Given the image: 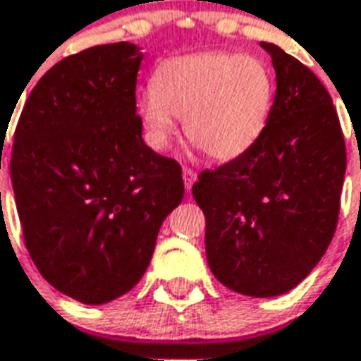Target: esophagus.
I'll return each instance as SVG.
<instances>
[{"instance_id":"1","label":"esophagus","mask_w":361,"mask_h":361,"mask_svg":"<svg viewBox=\"0 0 361 361\" xmlns=\"http://www.w3.org/2000/svg\"><path fill=\"white\" fill-rule=\"evenodd\" d=\"M195 181H197V173H195L193 168H183V183H185V189H188V191H191Z\"/></svg>"}]
</instances>
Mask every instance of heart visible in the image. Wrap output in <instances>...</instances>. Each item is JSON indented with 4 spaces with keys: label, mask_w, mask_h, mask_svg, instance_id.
<instances>
[{
    "label": "heart",
    "mask_w": 361,
    "mask_h": 361,
    "mask_svg": "<svg viewBox=\"0 0 361 361\" xmlns=\"http://www.w3.org/2000/svg\"><path fill=\"white\" fill-rule=\"evenodd\" d=\"M274 105L264 61L241 53H197L164 61L140 101L149 143L164 149L183 118L189 141L210 159L231 160L260 140Z\"/></svg>",
    "instance_id": "obj_1"
}]
</instances>
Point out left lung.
Listing matches in <instances>:
<instances>
[{
	"label": "left lung",
	"mask_w": 361,
	"mask_h": 361,
	"mask_svg": "<svg viewBox=\"0 0 361 361\" xmlns=\"http://www.w3.org/2000/svg\"><path fill=\"white\" fill-rule=\"evenodd\" d=\"M260 45L277 78L268 124L247 153L202 170L193 197L204 212L207 260L216 279L266 298L295 289L329 247L346 145L316 74L281 47Z\"/></svg>",
	"instance_id": "left-lung-1"
}]
</instances>
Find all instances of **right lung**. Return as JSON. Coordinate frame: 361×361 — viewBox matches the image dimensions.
<instances>
[{"mask_svg": "<svg viewBox=\"0 0 361 361\" xmlns=\"http://www.w3.org/2000/svg\"><path fill=\"white\" fill-rule=\"evenodd\" d=\"M141 59L118 42L59 61L15 128L9 170L24 245L45 281L84 304L140 281L160 224L183 199L180 162L141 137Z\"/></svg>", "mask_w": 361, "mask_h": 361, "instance_id": "add662e5", "label": "right lung"}]
</instances>
